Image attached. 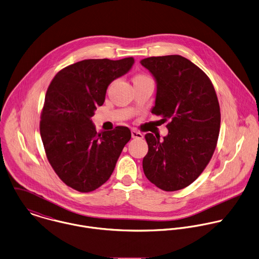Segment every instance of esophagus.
<instances>
[{
    "mask_svg": "<svg viewBox=\"0 0 259 259\" xmlns=\"http://www.w3.org/2000/svg\"><path fill=\"white\" fill-rule=\"evenodd\" d=\"M131 135H132V138H134V139H142L143 138V134H141L140 132H138L136 130H132Z\"/></svg>",
    "mask_w": 259,
    "mask_h": 259,
    "instance_id": "34e87169",
    "label": "esophagus"
}]
</instances>
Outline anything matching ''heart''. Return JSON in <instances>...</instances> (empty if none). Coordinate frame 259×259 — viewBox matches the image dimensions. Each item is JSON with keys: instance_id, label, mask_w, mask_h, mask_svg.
<instances>
[{"instance_id": "b5f03b06", "label": "heart", "mask_w": 259, "mask_h": 259, "mask_svg": "<svg viewBox=\"0 0 259 259\" xmlns=\"http://www.w3.org/2000/svg\"><path fill=\"white\" fill-rule=\"evenodd\" d=\"M144 77H148V76H146V75H144V74H138V75H136V76L134 77V79H137V78H144Z\"/></svg>"}]
</instances>
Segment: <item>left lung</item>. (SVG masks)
I'll return each mask as SVG.
<instances>
[{"instance_id":"left-lung-1","label":"left lung","mask_w":259,"mask_h":259,"mask_svg":"<svg viewBox=\"0 0 259 259\" xmlns=\"http://www.w3.org/2000/svg\"><path fill=\"white\" fill-rule=\"evenodd\" d=\"M140 63L157 82L151 113L168 122L163 140L145 135L143 171L160 190L179 191L200 177L216 149L221 124L216 91L209 76L181 55L151 56Z\"/></svg>"}]
</instances>
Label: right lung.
Masks as SVG:
<instances>
[{"label":"right lung","mask_w":259,"mask_h":259,"mask_svg":"<svg viewBox=\"0 0 259 259\" xmlns=\"http://www.w3.org/2000/svg\"><path fill=\"white\" fill-rule=\"evenodd\" d=\"M133 63V57L84 59L59 70L47 89L39 124L46 157L58 178L77 192L104 185L131 138L124 126L97 133L91 117L104 104L108 85Z\"/></svg>","instance_id":"add662e5"}]
</instances>
